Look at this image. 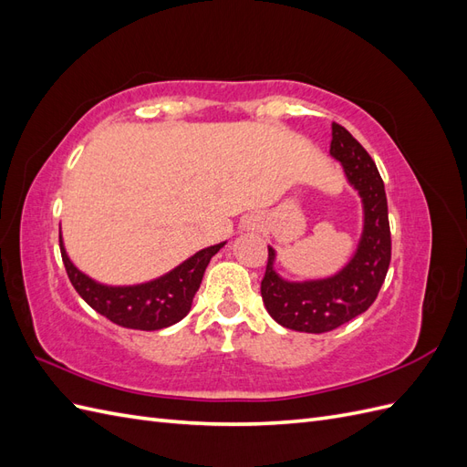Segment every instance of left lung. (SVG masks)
Returning <instances> with one entry per match:
<instances>
[{
	"mask_svg": "<svg viewBox=\"0 0 467 467\" xmlns=\"http://www.w3.org/2000/svg\"><path fill=\"white\" fill-rule=\"evenodd\" d=\"M331 158L343 165L348 185L362 202V232L343 268L325 278L288 280L275 268L276 251L268 245L261 296L266 312L282 327L302 333H327L368 309L384 285L391 261V235L384 181L378 167L352 134L333 124Z\"/></svg>",
	"mask_w": 467,
	"mask_h": 467,
	"instance_id": "1",
	"label": "left lung"
}]
</instances>
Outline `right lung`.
Returning <instances> with one entry per match:
<instances>
[{
  "label": "right lung",
  "instance_id": "add662e5",
  "mask_svg": "<svg viewBox=\"0 0 467 467\" xmlns=\"http://www.w3.org/2000/svg\"><path fill=\"white\" fill-rule=\"evenodd\" d=\"M225 242L204 247L177 265L171 271L138 285H105L86 275L69 259L60 232V251L69 280L78 294L97 314L126 329L158 331L175 325L191 312L210 259Z\"/></svg>",
  "mask_w": 467,
  "mask_h": 467
}]
</instances>
